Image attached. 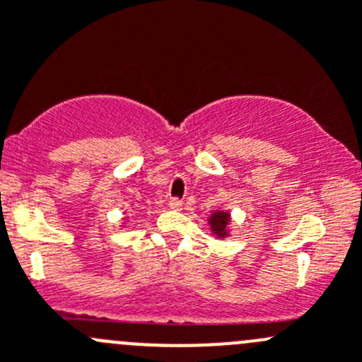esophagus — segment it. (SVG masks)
Listing matches in <instances>:
<instances>
[{"instance_id": "34e87169", "label": "esophagus", "mask_w": 362, "mask_h": 362, "mask_svg": "<svg viewBox=\"0 0 362 362\" xmlns=\"http://www.w3.org/2000/svg\"><path fill=\"white\" fill-rule=\"evenodd\" d=\"M170 208L171 210H182V208H184V203H182L180 199H171Z\"/></svg>"}]
</instances>
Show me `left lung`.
<instances>
[{"label":"left lung","mask_w":362,"mask_h":362,"mask_svg":"<svg viewBox=\"0 0 362 362\" xmlns=\"http://www.w3.org/2000/svg\"><path fill=\"white\" fill-rule=\"evenodd\" d=\"M208 226L215 238H228L231 235V214L226 210H214L208 217Z\"/></svg>","instance_id":"obj_1"}]
</instances>
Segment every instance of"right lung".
<instances>
[{
	"label": "right lung",
	"instance_id": "right-lung-1",
	"mask_svg": "<svg viewBox=\"0 0 362 362\" xmlns=\"http://www.w3.org/2000/svg\"><path fill=\"white\" fill-rule=\"evenodd\" d=\"M124 226H126V222H124Z\"/></svg>",
	"mask_w": 362,
	"mask_h": 362
}]
</instances>
